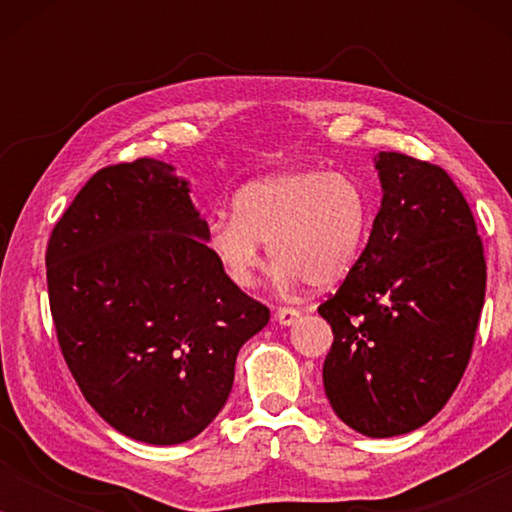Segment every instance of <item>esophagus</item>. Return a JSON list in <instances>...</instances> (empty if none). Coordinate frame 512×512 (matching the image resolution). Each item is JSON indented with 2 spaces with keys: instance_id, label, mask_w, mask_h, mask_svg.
<instances>
[{
  "instance_id": "esophagus-1",
  "label": "esophagus",
  "mask_w": 512,
  "mask_h": 512,
  "mask_svg": "<svg viewBox=\"0 0 512 512\" xmlns=\"http://www.w3.org/2000/svg\"><path fill=\"white\" fill-rule=\"evenodd\" d=\"M275 317L282 326H293L300 319V310H296V307H279Z\"/></svg>"
}]
</instances>
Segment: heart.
Here are the masks:
<instances>
[{"label": "heart", "mask_w": 512, "mask_h": 512, "mask_svg": "<svg viewBox=\"0 0 512 512\" xmlns=\"http://www.w3.org/2000/svg\"><path fill=\"white\" fill-rule=\"evenodd\" d=\"M373 209L361 184L340 172H289L251 181L233 198V219L216 216L207 247L226 279L247 291L268 244L277 279L328 289L345 279L366 244Z\"/></svg>", "instance_id": "heart-1"}]
</instances>
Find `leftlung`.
Here are the masks:
<instances>
[{"instance_id": "8db88e82", "label": "left lung", "mask_w": 512, "mask_h": 512, "mask_svg": "<svg viewBox=\"0 0 512 512\" xmlns=\"http://www.w3.org/2000/svg\"><path fill=\"white\" fill-rule=\"evenodd\" d=\"M382 205L359 263L319 305L333 328L324 389L368 438L436 417L471 359L487 265L471 207L443 167L382 151Z\"/></svg>"}]
</instances>
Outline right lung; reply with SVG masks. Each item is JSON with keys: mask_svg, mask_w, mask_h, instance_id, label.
<instances>
[{"mask_svg": "<svg viewBox=\"0 0 512 512\" xmlns=\"http://www.w3.org/2000/svg\"><path fill=\"white\" fill-rule=\"evenodd\" d=\"M191 186L156 158L104 167L46 251L58 342L81 394L132 440L179 445L226 405L270 310L223 275Z\"/></svg>", "mask_w": 512, "mask_h": 512, "instance_id": "obj_1", "label": "right lung"}]
</instances>
